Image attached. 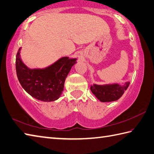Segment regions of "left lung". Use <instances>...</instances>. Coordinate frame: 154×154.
I'll return each mask as SVG.
<instances>
[{
	"instance_id": "left-lung-1",
	"label": "left lung",
	"mask_w": 154,
	"mask_h": 154,
	"mask_svg": "<svg viewBox=\"0 0 154 154\" xmlns=\"http://www.w3.org/2000/svg\"><path fill=\"white\" fill-rule=\"evenodd\" d=\"M130 82L128 81L123 85L119 83L97 85L94 83L91 85V91L93 94L101 102H111L119 99L128 89Z\"/></svg>"
}]
</instances>
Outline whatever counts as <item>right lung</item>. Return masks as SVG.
<instances>
[{
  "instance_id": "1",
  "label": "right lung",
  "mask_w": 154,
  "mask_h": 154,
  "mask_svg": "<svg viewBox=\"0 0 154 154\" xmlns=\"http://www.w3.org/2000/svg\"><path fill=\"white\" fill-rule=\"evenodd\" d=\"M21 47L16 58V71L21 86L32 97L42 101L57 100L64 89L65 79L76 58L63 57L45 68L31 69L21 59Z\"/></svg>"
}]
</instances>
